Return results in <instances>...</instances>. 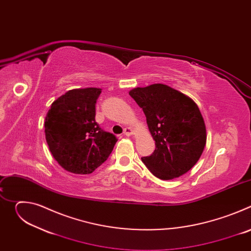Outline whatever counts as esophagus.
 <instances>
[{"label":"esophagus","instance_id":"1","mask_svg":"<svg viewBox=\"0 0 251 251\" xmlns=\"http://www.w3.org/2000/svg\"><path fill=\"white\" fill-rule=\"evenodd\" d=\"M133 133H134V130L132 128H130V127H126L124 129V131H123V134L126 135V136H131Z\"/></svg>","mask_w":251,"mask_h":251}]
</instances>
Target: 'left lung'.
<instances>
[{
    "mask_svg": "<svg viewBox=\"0 0 251 251\" xmlns=\"http://www.w3.org/2000/svg\"><path fill=\"white\" fill-rule=\"evenodd\" d=\"M130 96L144 111L156 149L142 161L161 180H173L189 172L200 160L206 128L197 103L166 84L136 87Z\"/></svg>",
    "mask_w": 251,
    "mask_h": 251,
    "instance_id": "obj_1",
    "label": "left lung"
}]
</instances>
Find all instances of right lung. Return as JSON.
Segmentation results:
<instances>
[{"label": "right lung", "instance_id": "right-lung-1", "mask_svg": "<svg viewBox=\"0 0 251 251\" xmlns=\"http://www.w3.org/2000/svg\"><path fill=\"white\" fill-rule=\"evenodd\" d=\"M101 88L71 89L51 103L45 121L46 140L55 161L67 172L88 175L104 163L116 137L95 122Z\"/></svg>", "mask_w": 251, "mask_h": 251}]
</instances>
